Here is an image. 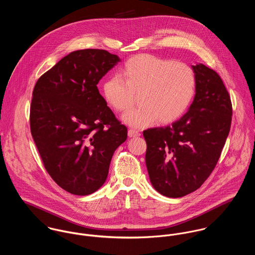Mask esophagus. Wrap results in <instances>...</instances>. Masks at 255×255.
Segmentation results:
<instances>
[{
  "label": "esophagus",
  "instance_id": "esophagus-1",
  "mask_svg": "<svg viewBox=\"0 0 255 255\" xmlns=\"http://www.w3.org/2000/svg\"><path fill=\"white\" fill-rule=\"evenodd\" d=\"M128 136L129 137H137V136H140V133L135 130V129H128Z\"/></svg>",
  "mask_w": 255,
  "mask_h": 255
}]
</instances>
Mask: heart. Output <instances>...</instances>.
<instances>
[{"instance_id": "1", "label": "heart", "mask_w": 255, "mask_h": 255, "mask_svg": "<svg viewBox=\"0 0 255 255\" xmlns=\"http://www.w3.org/2000/svg\"><path fill=\"white\" fill-rule=\"evenodd\" d=\"M103 83V95L113 109H128L134 94L139 95L140 107L122 117L129 127L142 128L155 124H169L187 110L195 92V75L186 64L172 62L149 54L128 59L120 71Z\"/></svg>"}]
</instances>
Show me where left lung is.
Returning a JSON list of instances; mask_svg holds the SVG:
<instances>
[{
	"label": "left lung",
	"instance_id": "obj_1",
	"mask_svg": "<svg viewBox=\"0 0 255 255\" xmlns=\"http://www.w3.org/2000/svg\"><path fill=\"white\" fill-rule=\"evenodd\" d=\"M191 68L195 95L187 113L171 126L143 131L151 184L171 198L193 192L210 176L232 122L231 98L218 73L202 64Z\"/></svg>",
	"mask_w": 255,
	"mask_h": 255
}]
</instances>
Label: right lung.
Segmentation results:
<instances>
[{"mask_svg": "<svg viewBox=\"0 0 255 255\" xmlns=\"http://www.w3.org/2000/svg\"><path fill=\"white\" fill-rule=\"evenodd\" d=\"M119 62L117 55L105 50L73 51L34 86L33 140L51 178L75 195L91 194L104 184L113 154L128 137L127 127L97 88Z\"/></svg>", "mask_w": 255, "mask_h": 255, "instance_id": "1", "label": "right lung"}]
</instances>
